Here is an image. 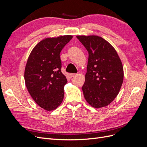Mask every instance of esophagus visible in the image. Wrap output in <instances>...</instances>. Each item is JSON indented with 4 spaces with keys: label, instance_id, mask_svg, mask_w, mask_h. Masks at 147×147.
<instances>
[{
    "label": "esophagus",
    "instance_id": "34e87169",
    "mask_svg": "<svg viewBox=\"0 0 147 147\" xmlns=\"http://www.w3.org/2000/svg\"><path fill=\"white\" fill-rule=\"evenodd\" d=\"M75 75H76V74H69V77H70V78H72V77H75Z\"/></svg>",
    "mask_w": 147,
    "mask_h": 147
}]
</instances>
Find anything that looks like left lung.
Returning a JSON list of instances; mask_svg holds the SVG:
<instances>
[{"instance_id":"8db88e82","label":"left lung","mask_w":147,"mask_h":147,"mask_svg":"<svg viewBox=\"0 0 147 147\" xmlns=\"http://www.w3.org/2000/svg\"><path fill=\"white\" fill-rule=\"evenodd\" d=\"M88 51L87 72L82 86L84 99L92 107L107 106L117 96L122 86L123 67L117 51L97 35H77Z\"/></svg>"}]
</instances>
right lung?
Wrapping results in <instances>:
<instances>
[{
  "label": "right lung",
  "mask_w": 147,
  "mask_h": 147,
  "mask_svg": "<svg viewBox=\"0 0 147 147\" xmlns=\"http://www.w3.org/2000/svg\"><path fill=\"white\" fill-rule=\"evenodd\" d=\"M72 38L65 35L44 38L28 57L24 70L26 88L36 104L47 111L55 110L63 100L67 80L61 71L60 53Z\"/></svg>",
  "instance_id": "add662e5"
}]
</instances>
